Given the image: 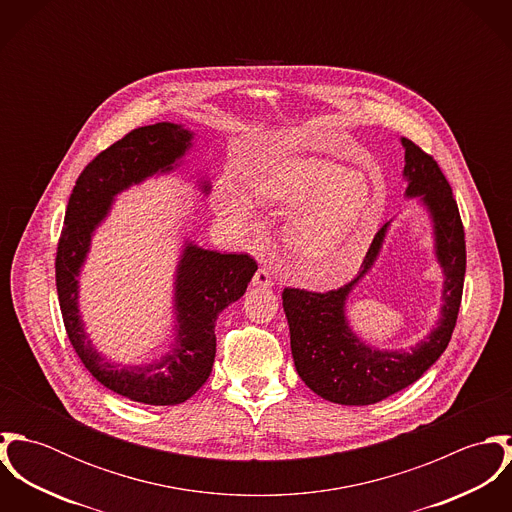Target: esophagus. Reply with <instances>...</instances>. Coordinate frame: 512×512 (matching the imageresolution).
Returning <instances> with one entry per match:
<instances>
[{
  "instance_id": "1",
  "label": "esophagus",
  "mask_w": 512,
  "mask_h": 512,
  "mask_svg": "<svg viewBox=\"0 0 512 512\" xmlns=\"http://www.w3.org/2000/svg\"><path fill=\"white\" fill-rule=\"evenodd\" d=\"M252 284L258 286V288H268V286H272L274 280H272L270 270H268V268H260V270L254 274V278H252Z\"/></svg>"
}]
</instances>
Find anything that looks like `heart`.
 <instances>
[{"mask_svg":"<svg viewBox=\"0 0 512 512\" xmlns=\"http://www.w3.org/2000/svg\"><path fill=\"white\" fill-rule=\"evenodd\" d=\"M256 193L280 211L296 209L288 224V242L317 280L339 282L357 270L380 213L366 175L325 159L297 157L262 179ZM215 207L219 215L242 226L254 222L228 189L217 195Z\"/></svg>","mask_w":512,"mask_h":512,"instance_id":"b5f03b06","label":"heart"}]
</instances>
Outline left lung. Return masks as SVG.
<instances>
[{"label": "left lung", "mask_w": 512, "mask_h": 512, "mask_svg": "<svg viewBox=\"0 0 512 512\" xmlns=\"http://www.w3.org/2000/svg\"><path fill=\"white\" fill-rule=\"evenodd\" d=\"M402 146L406 149V195L422 199L434 224L436 256L445 276L441 317L438 327L410 351H378L365 345L349 327L345 301L372 268L390 222L374 234L359 276L347 286L323 293L284 288L295 370L315 394L335 404H376L410 386L447 349L457 323L467 264L459 209L438 161L408 138H402Z\"/></svg>", "instance_id": "left-lung-1"}]
</instances>
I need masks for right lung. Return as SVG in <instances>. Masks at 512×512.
Instances as JSON below:
<instances>
[{"instance_id":"obj_1","label":"right lung","mask_w":512,"mask_h":512,"mask_svg":"<svg viewBox=\"0 0 512 512\" xmlns=\"http://www.w3.org/2000/svg\"><path fill=\"white\" fill-rule=\"evenodd\" d=\"M193 134L177 124L144 126L100 151L78 175L57 244L55 278L65 321L78 359L108 390L134 402L175 406L189 400L209 378L220 311L240 299L258 264L248 254H220L187 242L175 280V349L147 366L108 363L90 343L78 315L76 276L88 254L94 228L106 219L114 195L153 173L171 171L191 146ZM209 191V185H203Z\"/></svg>"}]
</instances>
